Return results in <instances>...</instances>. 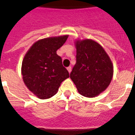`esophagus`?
I'll return each mask as SVG.
<instances>
[{"label":"esophagus","mask_w":135,"mask_h":135,"mask_svg":"<svg viewBox=\"0 0 135 135\" xmlns=\"http://www.w3.org/2000/svg\"><path fill=\"white\" fill-rule=\"evenodd\" d=\"M67 70L70 73L71 71V66H69V67H67Z\"/></svg>","instance_id":"34e87169"}]
</instances>
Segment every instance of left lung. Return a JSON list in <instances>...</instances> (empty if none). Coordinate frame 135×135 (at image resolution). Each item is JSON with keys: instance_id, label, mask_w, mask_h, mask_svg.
I'll list each match as a JSON object with an SVG mask.
<instances>
[{"instance_id": "8db88e82", "label": "left lung", "mask_w": 135, "mask_h": 135, "mask_svg": "<svg viewBox=\"0 0 135 135\" xmlns=\"http://www.w3.org/2000/svg\"><path fill=\"white\" fill-rule=\"evenodd\" d=\"M76 47V64L70 78L83 96H97L108 88L112 79V63L104 49L92 40L77 41Z\"/></svg>"}]
</instances>
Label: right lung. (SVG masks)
Listing matches in <instances>:
<instances>
[{"label":"right lung","mask_w":135,"mask_h":135,"mask_svg":"<svg viewBox=\"0 0 135 135\" xmlns=\"http://www.w3.org/2000/svg\"><path fill=\"white\" fill-rule=\"evenodd\" d=\"M67 38L68 35H64L40 40L33 44L24 58L23 80L28 89L40 99L53 96L61 83L69 77L62 59L56 53Z\"/></svg>","instance_id":"add662e5"}]
</instances>
